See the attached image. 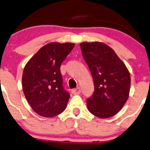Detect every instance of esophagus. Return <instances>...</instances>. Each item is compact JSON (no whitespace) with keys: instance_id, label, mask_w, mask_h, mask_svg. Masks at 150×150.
Instances as JSON below:
<instances>
[{"instance_id":"esophagus-1","label":"esophagus","mask_w":150,"mask_h":150,"mask_svg":"<svg viewBox=\"0 0 150 150\" xmlns=\"http://www.w3.org/2000/svg\"><path fill=\"white\" fill-rule=\"evenodd\" d=\"M71 93L74 95H77V94H79L81 93V89H80V87H77V88L75 89H73V90L71 91Z\"/></svg>"}]
</instances>
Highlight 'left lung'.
<instances>
[{"label": "left lung", "mask_w": 150, "mask_h": 150, "mask_svg": "<svg viewBox=\"0 0 150 150\" xmlns=\"http://www.w3.org/2000/svg\"><path fill=\"white\" fill-rule=\"evenodd\" d=\"M80 48L94 82V92L86 101L89 112L100 118L117 114L129 96L127 68L111 47L102 42H82Z\"/></svg>", "instance_id": "left-lung-1"}]
</instances>
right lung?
<instances>
[{"label":"right lung","instance_id":"add662e5","mask_svg":"<svg viewBox=\"0 0 150 150\" xmlns=\"http://www.w3.org/2000/svg\"><path fill=\"white\" fill-rule=\"evenodd\" d=\"M75 43L51 42L26 64L22 76L25 97L35 113L52 117L65 110L70 95L62 86L60 66Z\"/></svg>","mask_w":150,"mask_h":150}]
</instances>
